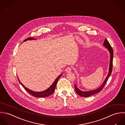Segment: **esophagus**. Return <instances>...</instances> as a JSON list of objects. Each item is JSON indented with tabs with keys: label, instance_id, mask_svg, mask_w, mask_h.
<instances>
[{
	"label": "esophagus",
	"instance_id": "34e87169",
	"mask_svg": "<svg viewBox=\"0 0 125 125\" xmlns=\"http://www.w3.org/2000/svg\"><path fill=\"white\" fill-rule=\"evenodd\" d=\"M65 72L67 73H71L72 72V68L71 67H68L65 70Z\"/></svg>",
	"mask_w": 125,
	"mask_h": 125
}]
</instances>
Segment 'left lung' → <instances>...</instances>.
I'll use <instances>...</instances> for the list:
<instances>
[{
  "mask_svg": "<svg viewBox=\"0 0 125 125\" xmlns=\"http://www.w3.org/2000/svg\"><path fill=\"white\" fill-rule=\"evenodd\" d=\"M103 46L106 48L110 52V64H109V72H108V74L107 75L106 78L105 79L104 82H103L102 84L100 86V87L95 90H91V91H81V90H80L77 86H76V84L75 83V85H74V87H75V91L76 92V93L80 96L83 97H88L90 96H92L93 95H94L95 94H97L99 92H100V91L103 89V88L104 87L107 80L108 79L109 77H110V76L112 72V68H113V55H114V52L111 46V45L110 44L109 42H108V41L105 39L104 41V42L103 44Z\"/></svg>",
  "mask_w": 125,
  "mask_h": 125,
  "instance_id": "1",
  "label": "left lung"
}]
</instances>
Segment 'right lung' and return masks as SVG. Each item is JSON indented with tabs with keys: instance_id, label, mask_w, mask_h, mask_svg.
<instances>
[{
	"instance_id": "1",
	"label": "right lung",
	"mask_w": 125,
	"mask_h": 125,
	"mask_svg": "<svg viewBox=\"0 0 125 125\" xmlns=\"http://www.w3.org/2000/svg\"><path fill=\"white\" fill-rule=\"evenodd\" d=\"M36 39L33 38H27V39H25L23 42H25V41H30V40H35ZM63 74H61V75H59L55 80L53 82V83H52V84L50 86V87L47 88V89H46L44 91H41V92H35V91H32L31 90H30L29 89L26 88L25 86L24 85V84L20 81L19 78H18V81H19V82L23 86V87L25 88V90L28 92L30 94H31V95L36 97V98H44V97H48V96H49L51 95H52L54 91L55 90V87H56V84H57V83L59 80V79L60 78V77L61 76V75Z\"/></svg>"
}]
</instances>
